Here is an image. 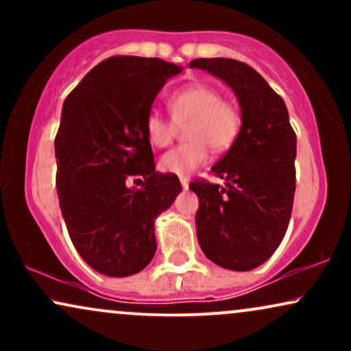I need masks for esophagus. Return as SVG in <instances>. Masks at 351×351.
Instances as JSON below:
<instances>
[{
  "instance_id": "1",
  "label": "esophagus",
  "mask_w": 351,
  "mask_h": 351,
  "mask_svg": "<svg viewBox=\"0 0 351 351\" xmlns=\"http://www.w3.org/2000/svg\"><path fill=\"white\" fill-rule=\"evenodd\" d=\"M180 183H181V186H183V189H188V184H189L188 178H180Z\"/></svg>"
}]
</instances>
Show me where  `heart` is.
<instances>
[{
  "instance_id": "1",
  "label": "heart",
  "mask_w": 351,
  "mask_h": 351,
  "mask_svg": "<svg viewBox=\"0 0 351 351\" xmlns=\"http://www.w3.org/2000/svg\"><path fill=\"white\" fill-rule=\"evenodd\" d=\"M171 120L152 110L145 120V134L153 147L171 143L176 127L189 125L188 145L176 147L160 158L158 168L175 176H188L203 167L209 158V148L223 153L232 147L241 130V112L232 104L223 102V95L208 86H188L168 99Z\"/></svg>"
}]
</instances>
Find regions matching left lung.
I'll return each mask as SVG.
<instances>
[{"mask_svg":"<svg viewBox=\"0 0 351 351\" xmlns=\"http://www.w3.org/2000/svg\"><path fill=\"white\" fill-rule=\"evenodd\" d=\"M234 92L241 107L236 142L211 171L224 186L195 181L196 234L204 256L219 267L252 271L279 247L295 193L297 136L289 112L259 72L234 59H195Z\"/></svg>","mask_w":351,"mask_h":351,"instance_id":"left-lung-1","label":"left lung"}]
</instances>
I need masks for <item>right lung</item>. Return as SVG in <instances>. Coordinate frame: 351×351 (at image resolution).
<instances>
[{
	"label": "right lung",
	"instance_id": "right-lung-1",
	"mask_svg": "<svg viewBox=\"0 0 351 351\" xmlns=\"http://www.w3.org/2000/svg\"><path fill=\"white\" fill-rule=\"evenodd\" d=\"M181 71L156 58L117 56L64 100L54 142L59 206L80 257L104 276H134L152 263L155 219L181 191L178 176L155 171L145 134L155 97Z\"/></svg>",
	"mask_w": 351,
	"mask_h": 351
}]
</instances>
